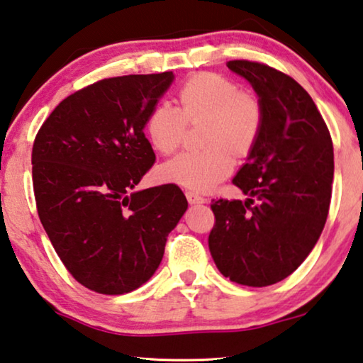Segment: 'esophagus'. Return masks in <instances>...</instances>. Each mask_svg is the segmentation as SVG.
Here are the masks:
<instances>
[{"mask_svg":"<svg viewBox=\"0 0 363 363\" xmlns=\"http://www.w3.org/2000/svg\"><path fill=\"white\" fill-rule=\"evenodd\" d=\"M186 197H187V202L191 203V206H196V203H206V199H203L202 196H199L197 192L186 191Z\"/></svg>","mask_w":363,"mask_h":363,"instance_id":"obj_1","label":"esophagus"}]
</instances>
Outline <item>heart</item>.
<instances>
[{
    "mask_svg": "<svg viewBox=\"0 0 363 363\" xmlns=\"http://www.w3.org/2000/svg\"><path fill=\"white\" fill-rule=\"evenodd\" d=\"M181 106L160 101L146 120V135L161 155L182 145L187 123L207 120L201 151H184L157 171L162 182L208 192L233 169V155L248 156L262 136L264 111L253 91L240 90L220 74L201 72L184 82Z\"/></svg>",
    "mask_w": 363,
    "mask_h": 363,
    "instance_id": "b5f03b06",
    "label": "heart"
}]
</instances>
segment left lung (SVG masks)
Instances as JSON below:
<instances>
[{"label": "left lung", "instance_id": "obj_1", "mask_svg": "<svg viewBox=\"0 0 363 363\" xmlns=\"http://www.w3.org/2000/svg\"><path fill=\"white\" fill-rule=\"evenodd\" d=\"M227 67L252 84L264 123L232 181L248 199L212 202L208 250L223 277L263 288L289 277L318 243L333 194L334 147L318 106L294 79L252 60Z\"/></svg>", "mask_w": 363, "mask_h": 363}]
</instances>
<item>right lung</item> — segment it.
<instances>
[{"mask_svg": "<svg viewBox=\"0 0 363 363\" xmlns=\"http://www.w3.org/2000/svg\"><path fill=\"white\" fill-rule=\"evenodd\" d=\"M172 72L95 82L55 106L33 146L35 206L64 267L100 294L140 288L187 211L174 184L133 192L155 164L145 136Z\"/></svg>", "mask_w": 363, "mask_h": 363, "instance_id": "right-lung-1", "label": "right lung"}]
</instances>
